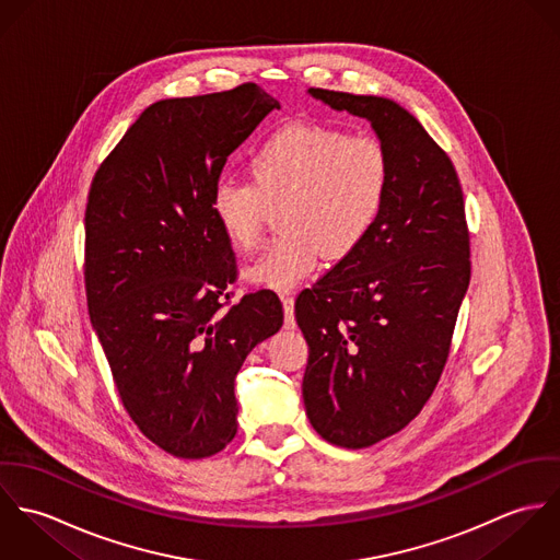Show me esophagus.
<instances>
[{
  "mask_svg": "<svg viewBox=\"0 0 560 560\" xmlns=\"http://www.w3.org/2000/svg\"><path fill=\"white\" fill-rule=\"evenodd\" d=\"M282 306H284V327L293 329L295 327V315H293L295 300L291 295H282Z\"/></svg>",
  "mask_w": 560,
  "mask_h": 560,
  "instance_id": "34e87169",
  "label": "esophagus"
}]
</instances>
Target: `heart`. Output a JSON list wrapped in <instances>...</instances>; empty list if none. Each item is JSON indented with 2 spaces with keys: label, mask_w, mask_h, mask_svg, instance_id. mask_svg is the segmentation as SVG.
I'll use <instances>...</instances> for the list:
<instances>
[{
  "label": "heart",
  "mask_w": 560,
  "mask_h": 560,
  "mask_svg": "<svg viewBox=\"0 0 560 560\" xmlns=\"http://www.w3.org/2000/svg\"><path fill=\"white\" fill-rule=\"evenodd\" d=\"M249 178H220L209 209L229 243L249 252L260 245L271 207L282 205L284 233L247 269V278L289 291L311 276L320 256H351L386 207L393 160L386 144L331 125H287L265 138L249 158Z\"/></svg>",
  "instance_id": "b5f03b06"
}]
</instances>
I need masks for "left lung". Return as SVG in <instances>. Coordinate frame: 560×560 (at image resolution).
<instances>
[{
  "label": "left lung",
  "mask_w": 560,
  "mask_h": 560,
  "mask_svg": "<svg viewBox=\"0 0 560 560\" xmlns=\"http://www.w3.org/2000/svg\"><path fill=\"white\" fill-rule=\"evenodd\" d=\"M366 118L393 160L366 241L295 302L311 355L304 405L323 440L366 448L407 427L433 395L470 284V233L453 161L399 103L308 90Z\"/></svg>",
  "instance_id": "8db88e82"
}]
</instances>
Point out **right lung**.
Wrapping results in <instances>:
<instances>
[{
	"label": "right lung",
	"mask_w": 560,
	"mask_h": 560,
	"mask_svg": "<svg viewBox=\"0 0 560 560\" xmlns=\"http://www.w3.org/2000/svg\"><path fill=\"white\" fill-rule=\"evenodd\" d=\"M271 109L280 103L256 83L158 101L90 185V323L131 420L180 459L235 438L241 364L284 320L269 289L231 306L235 252L209 209L229 155Z\"/></svg>",
	"instance_id": "right-lung-1"
}]
</instances>
